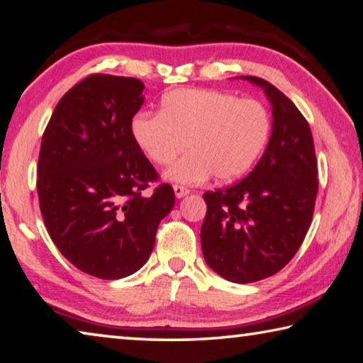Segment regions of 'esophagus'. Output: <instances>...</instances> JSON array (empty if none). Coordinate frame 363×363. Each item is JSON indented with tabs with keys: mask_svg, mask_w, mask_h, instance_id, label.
Wrapping results in <instances>:
<instances>
[{
	"mask_svg": "<svg viewBox=\"0 0 363 363\" xmlns=\"http://www.w3.org/2000/svg\"><path fill=\"white\" fill-rule=\"evenodd\" d=\"M174 193L180 199V197H184V196L189 194V189L182 186V184H174Z\"/></svg>",
	"mask_w": 363,
	"mask_h": 363,
	"instance_id": "obj_1",
	"label": "esophagus"
}]
</instances>
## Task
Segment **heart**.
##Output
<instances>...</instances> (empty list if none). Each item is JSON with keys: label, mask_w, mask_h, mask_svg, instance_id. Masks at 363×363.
<instances>
[{"label": "heart", "mask_w": 363, "mask_h": 363, "mask_svg": "<svg viewBox=\"0 0 363 363\" xmlns=\"http://www.w3.org/2000/svg\"><path fill=\"white\" fill-rule=\"evenodd\" d=\"M270 113L256 99L207 88H180L162 98L161 113L140 112L131 134L155 166H169L172 182L196 184L215 175L230 182L245 175L262 153L270 135Z\"/></svg>", "instance_id": "obj_1"}]
</instances>
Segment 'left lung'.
<instances>
[{
    "label": "left lung",
    "mask_w": 363,
    "mask_h": 363,
    "mask_svg": "<svg viewBox=\"0 0 363 363\" xmlns=\"http://www.w3.org/2000/svg\"><path fill=\"white\" fill-rule=\"evenodd\" d=\"M272 135L256 167L229 188L203 194L207 215L201 243L205 261L232 283H255L275 275L296 256L310 229L318 196V161L308 121L269 82Z\"/></svg>",
    "instance_id": "1"
}]
</instances>
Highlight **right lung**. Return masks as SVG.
Here are the masks:
<instances>
[{"mask_svg": "<svg viewBox=\"0 0 363 363\" xmlns=\"http://www.w3.org/2000/svg\"><path fill=\"white\" fill-rule=\"evenodd\" d=\"M139 79L91 74L55 107L38 161V196L47 232L79 270L118 279L148 261L175 203L135 145L133 117L143 104Z\"/></svg>", "mask_w": 363, "mask_h": 363, "instance_id": "obj_1", "label": "right lung"}]
</instances>
